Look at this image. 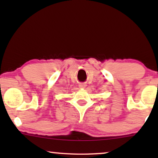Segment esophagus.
Masks as SVG:
<instances>
[{
    "label": "esophagus",
    "instance_id": "34e87169",
    "mask_svg": "<svg viewBox=\"0 0 158 158\" xmlns=\"http://www.w3.org/2000/svg\"><path fill=\"white\" fill-rule=\"evenodd\" d=\"M86 86V84H85V83H81L79 85V87L80 88H84Z\"/></svg>",
    "mask_w": 158,
    "mask_h": 158
}]
</instances>
